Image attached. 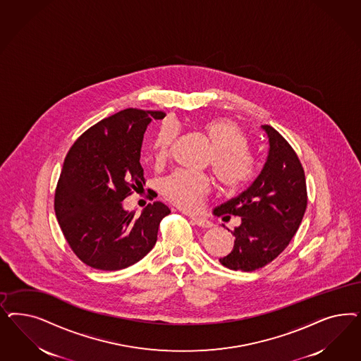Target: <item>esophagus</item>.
Instances as JSON below:
<instances>
[{"mask_svg":"<svg viewBox=\"0 0 361 361\" xmlns=\"http://www.w3.org/2000/svg\"><path fill=\"white\" fill-rule=\"evenodd\" d=\"M191 221H192L194 224H197L198 227H202V228H209V227H212V223H211V221L204 219V218H200V216H191Z\"/></svg>","mask_w":361,"mask_h":361,"instance_id":"34e87169","label":"esophagus"}]
</instances>
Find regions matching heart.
I'll list each match as a JSON object with an SVG mask.
<instances>
[{
	"label": "heart",
	"instance_id": "obj_1",
	"mask_svg": "<svg viewBox=\"0 0 361 361\" xmlns=\"http://www.w3.org/2000/svg\"><path fill=\"white\" fill-rule=\"evenodd\" d=\"M178 126L166 121L152 143L154 157L163 162L171 152L178 137ZM203 133L212 145L209 166H212L219 183L228 191L245 187L255 175V161L247 150L248 143L243 130L230 119H214L204 123ZM211 183L207 176L187 170H175L162 180L164 197L186 211L198 209L209 195Z\"/></svg>",
	"mask_w": 361,
	"mask_h": 361
}]
</instances>
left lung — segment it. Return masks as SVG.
Wrapping results in <instances>:
<instances>
[{
	"label": "left lung",
	"instance_id": "left-lung-1",
	"mask_svg": "<svg viewBox=\"0 0 361 361\" xmlns=\"http://www.w3.org/2000/svg\"><path fill=\"white\" fill-rule=\"evenodd\" d=\"M262 128L269 142L267 162L255 182L239 197L215 209L218 216H240L231 231L233 251L219 262L233 271L267 266L290 245L307 209V185L302 163L291 145L269 125Z\"/></svg>",
	"mask_w": 361,
	"mask_h": 361
}]
</instances>
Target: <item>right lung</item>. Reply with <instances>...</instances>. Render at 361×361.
I'll return each mask as SVG.
<instances>
[{
	"mask_svg": "<svg viewBox=\"0 0 361 361\" xmlns=\"http://www.w3.org/2000/svg\"><path fill=\"white\" fill-rule=\"evenodd\" d=\"M163 111L126 109L87 128L73 143L59 175L54 209L70 248L86 266L118 271L147 255L170 209L147 204L140 216L122 200L145 185L140 149L147 125Z\"/></svg>",
	"mask_w": 361,
	"mask_h": 361,
	"instance_id": "add662e5",
	"label": "right lung"
}]
</instances>
